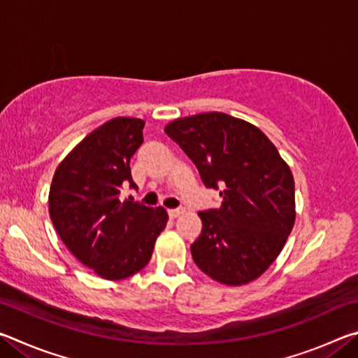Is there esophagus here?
Here are the masks:
<instances>
[{
	"mask_svg": "<svg viewBox=\"0 0 358 358\" xmlns=\"http://www.w3.org/2000/svg\"><path fill=\"white\" fill-rule=\"evenodd\" d=\"M185 213V208H172V210H169V216L171 217H178L180 215H183Z\"/></svg>",
	"mask_w": 358,
	"mask_h": 358,
	"instance_id": "esophagus-1",
	"label": "esophagus"
}]
</instances>
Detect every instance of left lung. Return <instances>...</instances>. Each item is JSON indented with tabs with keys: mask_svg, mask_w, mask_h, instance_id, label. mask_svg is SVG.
I'll use <instances>...</instances> for the list:
<instances>
[{
	"mask_svg": "<svg viewBox=\"0 0 358 358\" xmlns=\"http://www.w3.org/2000/svg\"><path fill=\"white\" fill-rule=\"evenodd\" d=\"M166 134L196 164L203 185L220 189V208L199 211L196 265L226 286L248 284L280 256L295 222V185L268 137L222 112L173 120Z\"/></svg>",
	"mask_w": 358,
	"mask_h": 358,
	"instance_id": "8db88e82",
	"label": "left lung"
}]
</instances>
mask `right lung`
Returning a JSON list of instances; mask_svg holds the SVG:
<instances>
[{
  "instance_id": "add662e5",
  "label": "right lung",
  "mask_w": 358,
  "mask_h": 358,
  "mask_svg": "<svg viewBox=\"0 0 358 358\" xmlns=\"http://www.w3.org/2000/svg\"><path fill=\"white\" fill-rule=\"evenodd\" d=\"M145 121L118 117L83 138L59 162L48 192V213L66 248L104 280H124L150 262L167 211L121 201L137 187L131 157L143 142Z\"/></svg>"
}]
</instances>
